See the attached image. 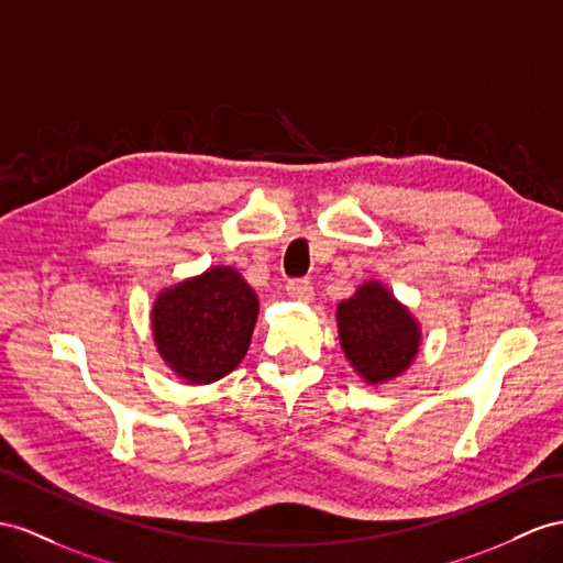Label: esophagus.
I'll return each instance as SVG.
<instances>
[{"instance_id":"1","label":"esophagus","mask_w":563,"mask_h":563,"mask_svg":"<svg viewBox=\"0 0 563 563\" xmlns=\"http://www.w3.org/2000/svg\"><path fill=\"white\" fill-rule=\"evenodd\" d=\"M287 295L297 301H311L313 299V283L309 278H297L287 283Z\"/></svg>"}]
</instances>
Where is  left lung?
<instances>
[{
    "label": "left lung",
    "instance_id": "1",
    "mask_svg": "<svg viewBox=\"0 0 563 563\" xmlns=\"http://www.w3.org/2000/svg\"><path fill=\"white\" fill-rule=\"evenodd\" d=\"M338 330L344 356L371 385L401 376L421 347L419 321L378 280L340 301Z\"/></svg>",
    "mask_w": 563,
    "mask_h": 563
}]
</instances>
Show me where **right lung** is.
Instances as JSON below:
<instances>
[{"instance_id":"obj_1","label":"right lung","mask_w":563,"mask_h":563,"mask_svg":"<svg viewBox=\"0 0 563 563\" xmlns=\"http://www.w3.org/2000/svg\"><path fill=\"white\" fill-rule=\"evenodd\" d=\"M256 292L230 266H213L158 292L152 309L156 350L190 385L228 376L250 350Z\"/></svg>"}]
</instances>
